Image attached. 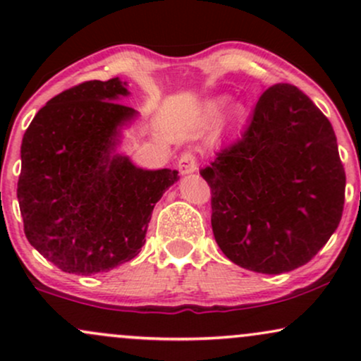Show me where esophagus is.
<instances>
[{"label": "esophagus", "instance_id": "34e87169", "mask_svg": "<svg viewBox=\"0 0 361 361\" xmlns=\"http://www.w3.org/2000/svg\"><path fill=\"white\" fill-rule=\"evenodd\" d=\"M178 169H180L181 175H190V173L197 171V159L192 152H183L178 159Z\"/></svg>", "mask_w": 361, "mask_h": 361}]
</instances>
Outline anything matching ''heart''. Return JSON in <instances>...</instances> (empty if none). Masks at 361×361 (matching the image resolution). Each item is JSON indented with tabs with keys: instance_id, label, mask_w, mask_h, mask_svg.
I'll return each mask as SVG.
<instances>
[{
	"instance_id": "heart-1",
	"label": "heart",
	"mask_w": 361,
	"mask_h": 361,
	"mask_svg": "<svg viewBox=\"0 0 361 361\" xmlns=\"http://www.w3.org/2000/svg\"><path fill=\"white\" fill-rule=\"evenodd\" d=\"M227 103V97H221V98H215V100H210L207 103V114L210 115V117H215V115L219 114L224 109V105ZM243 111V106L241 105H234L233 106V114L234 115H239Z\"/></svg>"
}]
</instances>
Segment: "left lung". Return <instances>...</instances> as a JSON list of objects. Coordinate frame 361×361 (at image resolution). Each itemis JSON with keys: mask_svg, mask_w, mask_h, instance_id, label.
<instances>
[{"mask_svg": "<svg viewBox=\"0 0 361 361\" xmlns=\"http://www.w3.org/2000/svg\"><path fill=\"white\" fill-rule=\"evenodd\" d=\"M224 255L256 273L292 271L338 229L346 175L333 126L307 94L271 86L241 137L200 171Z\"/></svg>", "mask_w": 361, "mask_h": 361, "instance_id": "1", "label": "left lung"}]
</instances>
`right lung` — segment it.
Returning a JSON list of instances; mask_svg holds the SVG:
<instances>
[{
  "mask_svg": "<svg viewBox=\"0 0 361 361\" xmlns=\"http://www.w3.org/2000/svg\"><path fill=\"white\" fill-rule=\"evenodd\" d=\"M127 82L86 81L39 110L22 140L18 178L25 235L66 273L94 275L139 255L176 169H142L118 154L137 111L118 103Z\"/></svg>",
  "mask_w": 361,
  "mask_h": 361,
  "instance_id": "1",
  "label": "right lung"
}]
</instances>
